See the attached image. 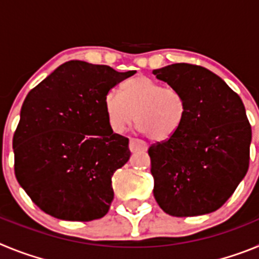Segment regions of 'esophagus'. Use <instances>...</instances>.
<instances>
[{
    "mask_svg": "<svg viewBox=\"0 0 259 259\" xmlns=\"http://www.w3.org/2000/svg\"><path fill=\"white\" fill-rule=\"evenodd\" d=\"M146 149H148V144L144 143V141L139 140V139H131L130 140V150L131 152H140V150L145 152Z\"/></svg>",
    "mask_w": 259,
    "mask_h": 259,
    "instance_id": "1",
    "label": "esophagus"
}]
</instances>
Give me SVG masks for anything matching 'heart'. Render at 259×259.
<instances>
[{
    "label": "heart",
    "mask_w": 259,
    "mask_h": 259,
    "mask_svg": "<svg viewBox=\"0 0 259 259\" xmlns=\"http://www.w3.org/2000/svg\"><path fill=\"white\" fill-rule=\"evenodd\" d=\"M107 122L114 132H124L134 122L148 139L168 140L178 132L185 115L179 91L164 88L145 76L125 81L120 96L109 92L104 98Z\"/></svg>",
    "instance_id": "obj_1"
}]
</instances>
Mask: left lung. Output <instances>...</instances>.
I'll return each instance as SVG.
<instances>
[{"label":"left lung","mask_w":259,"mask_h":259,"mask_svg":"<svg viewBox=\"0 0 259 259\" xmlns=\"http://www.w3.org/2000/svg\"><path fill=\"white\" fill-rule=\"evenodd\" d=\"M153 74L179 91L185 105L178 132L148 150L155 201L172 217L215 211L248 171L251 127L244 104L201 66L174 63Z\"/></svg>","instance_id":"left-lung-1"}]
</instances>
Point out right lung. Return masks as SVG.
<instances>
[{
	"label": "right lung",
	"instance_id": "1",
	"mask_svg": "<svg viewBox=\"0 0 259 259\" xmlns=\"http://www.w3.org/2000/svg\"><path fill=\"white\" fill-rule=\"evenodd\" d=\"M135 72L68 61L29 91L13 137L14 170L44 212L91 222L109 211L111 176L131 152L109 125L104 98Z\"/></svg>",
	"mask_w": 259,
	"mask_h": 259
}]
</instances>
